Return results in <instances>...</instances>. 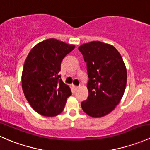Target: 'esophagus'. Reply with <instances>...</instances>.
Instances as JSON below:
<instances>
[{
    "instance_id": "esophagus-1",
    "label": "esophagus",
    "mask_w": 150,
    "mask_h": 150,
    "mask_svg": "<svg viewBox=\"0 0 150 150\" xmlns=\"http://www.w3.org/2000/svg\"><path fill=\"white\" fill-rule=\"evenodd\" d=\"M72 88L74 89V91H78V88H79V87H78V86H72Z\"/></svg>"
}]
</instances>
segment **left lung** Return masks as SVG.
<instances>
[{"label":"left lung","mask_w":150,"mask_h":150,"mask_svg":"<svg viewBox=\"0 0 150 150\" xmlns=\"http://www.w3.org/2000/svg\"><path fill=\"white\" fill-rule=\"evenodd\" d=\"M87 65L88 96L81 103L92 117L111 112L121 100L127 83V70L114 46L100 41L84 43L78 48Z\"/></svg>","instance_id":"1"}]
</instances>
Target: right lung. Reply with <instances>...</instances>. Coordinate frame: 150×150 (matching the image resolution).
I'll use <instances>...</instances> for the list:
<instances>
[{
  "instance_id": "right-lung-1",
  "label": "right lung",
  "mask_w": 150,
  "mask_h": 150,
  "mask_svg": "<svg viewBox=\"0 0 150 150\" xmlns=\"http://www.w3.org/2000/svg\"><path fill=\"white\" fill-rule=\"evenodd\" d=\"M74 48V45L49 38L38 43L29 53L22 71V87L29 104L38 114L54 117L64 110L72 93L59 72L62 59Z\"/></svg>"
}]
</instances>
